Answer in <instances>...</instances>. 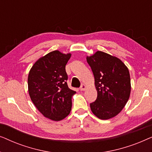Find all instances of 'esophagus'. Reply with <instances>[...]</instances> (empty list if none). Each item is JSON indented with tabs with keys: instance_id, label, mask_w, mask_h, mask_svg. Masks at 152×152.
I'll use <instances>...</instances> for the list:
<instances>
[{
	"instance_id": "esophagus-1",
	"label": "esophagus",
	"mask_w": 152,
	"mask_h": 152,
	"mask_svg": "<svg viewBox=\"0 0 152 152\" xmlns=\"http://www.w3.org/2000/svg\"><path fill=\"white\" fill-rule=\"evenodd\" d=\"M86 85L85 84H82L81 85V86H80V91H84L85 89H86Z\"/></svg>"
}]
</instances>
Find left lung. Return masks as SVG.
I'll list each match as a JSON object with an SVG mask.
<instances>
[{"instance_id":"left-lung-1","label":"left lung","mask_w":152,"mask_h":152,"mask_svg":"<svg viewBox=\"0 0 152 152\" xmlns=\"http://www.w3.org/2000/svg\"><path fill=\"white\" fill-rule=\"evenodd\" d=\"M95 77L97 97L90 104L95 115L108 120L117 115L127 102L131 93L130 75L118 58L102 51L86 57Z\"/></svg>"}]
</instances>
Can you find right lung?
Segmentation results:
<instances>
[{
    "instance_id": "right-lung-1",
    "label": "right lung",
    "mask_w": 152,
    "mask_h": 152,
    "mask_svg": "<svg viewBox=\"0 0 152 152\" xmlns=\"http://www.w3.org/2000/svg\"><path fill=\"white\" fill-rule=\"evenodd\" d=\"M70 56L53 51L35 62L29 72L31 100L45 117L55 121L68 115L72 108V96L76 93L67 84L66 65Z\"/></svg>"
}]
</instances>
